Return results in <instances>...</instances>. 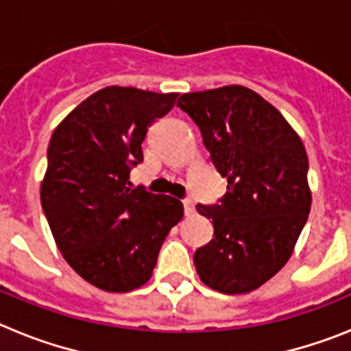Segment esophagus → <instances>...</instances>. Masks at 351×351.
<instances>
[{"instance_id":"1","label":"esophagus","mask_w":351,"mask_h":351,"mask_svg":"<svg viewBox=\"0 0 351 351\" xmlns=\"http://www.w3.org/2000/svg\"><path fill=\"white\" fill-rule=\"evenodd\" d=\"M184 213L188 214V216H191V214H195V202L191 200V198H186L184 202Z\"/></svg>"}]
</instances>
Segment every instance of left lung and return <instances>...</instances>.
Here are the masks:
<instances>
[{"instance_id":"1","label":"left lung","mask_w":351,"mask_h":351,"mask_svg":"<svg viewBox=\"0 0 351 351\" xmlns=\"http://www.w3.org/2000/svg\"><path fill=\"white\" fill-rule=\"evenodd\" d=\"M178 107L228 181L219 204L197 206L214 235L195 251V267L213 290L250 293L283 269L308 221L306 149L283 114L244 86L186 93Z\"/></svg>"}]
</instances>
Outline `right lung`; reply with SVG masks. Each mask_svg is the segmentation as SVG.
<instances>
[{"label":"right lung","mask_w":351,"mask_h":351,"mask_svg":"<svg viewBox=\"0 0 351 351\" xmlns=\"http://www.w3.org/2000/svg\"><path fill=\"white\" fill-rule=\"evenodd\" d=\"M178 93L108 86L77 105L52 133L40 188L61 255L105 291L125 293L153 276L160 247L181 221V200L132 188L142 142Z\"/></svg>","instance_id":"1"}]
</instances>
